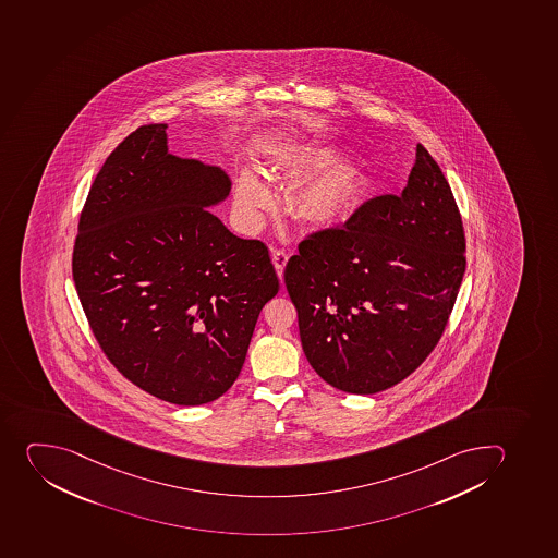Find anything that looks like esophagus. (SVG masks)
I'll return each instance as SVG.
<instances>
[{
  "label": "esophagus",
  "mask_w": 558,
  "mask_h": 558,
  "mask_svg": "<svg viewBox=\"0 0 558 558\" xmlns=\"http://www.w3.org/2000/svg\"><path fill=\"white\" fill-rule=\"evenodd\" d=\"M272 266L277 269L278 278L283 277V269H286L287 260H289V256H287L286 251H275L271 256Z\"/></svg>",
  "instance_id": "obj_1"
}]
</instances>
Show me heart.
Instances as JSON below:
<instances>
[{"instance_id":"heart-1","label":"heart","mask_w":558,"mask_h":558,"mask_svg":"<svg viewBox=\"0 0 558 558\" xmlns=\"http://www.w3.org/2000/svg\"><path fill=\"white\" fill-rule=\"evenodd\" d=\"M332 159L327 148L316 145H294L275 158V170L294 180L318 170L316 175L303 181L291 197L292 215L302 225L312 228L339 225L364 201L366 183L361 172L344 165H330ZM271 201L269 186L253 170H242L233 197V211L242 230H256Z\"/></svg>"}]
</instances>
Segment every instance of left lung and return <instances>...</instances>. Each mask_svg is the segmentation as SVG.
Returning a JSON list of instances; mask_svg holds the SVG:
<instances>
[{
    "instance_id": "1",
    "label": "left lung",
    "mask_w": 558,
    "mask_h": 558,
    "mask_svg": "<svg viewBox=\"0 0 558 558\" xmlns=\"http://www.w3.org/2000/svg\"><path fill=\"white\" fill-rule=\"evenodd\" d=\"M286 266L303 352L333 388L372 395L413 374L440 341L465 275L454 195L424 145L400 195L364 203Z\"/></svg>"
}]
</instances>
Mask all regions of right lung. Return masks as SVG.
Listing matches in <instances>:
<instances>
[{
  "label": "right lung",
  "mask_w": 558,
  "mask_h": 558,
  "mask_svg": "<svg viewBox=\"0 0 558 558\" xmlns=\"http://www.w3.org/2000/svg\"><path fill=\"white\" fill-rule=\"evenodd\" d=\"M230 190L225 170L170 154L167 123H150L109 154L78 220L73 280L89 327L123 377L170 404L231 388L280 289L267 247L208 210Z\"/></svg>",
  "instance_id": "obj_1"
}]
</instances>
